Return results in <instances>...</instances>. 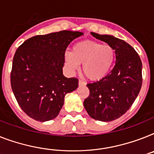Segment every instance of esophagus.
Wrapping results in <instances>:
<instances>
[{"instance_id": "1", "label": "esophagus", "mask_w": 154, "mask_h": 154, "mask_svg": "<svg viewBox=\"0 0 154 154\" xmlns=\"http://www.w3.org/2000/svg\"><path fill=\"white\" fill-rule=\"evenodd\" d=\"M79 84L80 86H86V83L84 81H82V80H79Z\"/></svg>"}]
</instances>
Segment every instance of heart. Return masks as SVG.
<instances>
[{
    "mask_svg": "<svg viewBox=\"0 0 154 154\" xmlns=\"http://www.w3.org/2000/svg\"><path fill=\"white\" fill-rule=\"evenodd\" d=\"M114 59L112 47L91 40L79 42L73 45L72 51L63 53V60L69 73H74L82 63L83 73L94 81L101 80L107 75Z\"/></svg>",
    "mask_w": 154,
    "mask_h": 154,
    "instance_id": "heart-1",
    "label": "heart"
}]
</instances>
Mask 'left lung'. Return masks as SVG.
<instances>
[{
	"mask_svg": "<svg viewBox=\"0 0 154 154\" xmlns=\"http://www.w3.org/2000/svg\"><path fill=\"white\" fill-rule=\"evenodd\" d=\"M115 50L113 69L102 79L88 83L90 95L83 105L91 118L102 122L115 120L130 109L142 87L143 64L128 43L110 34L91 32Z\"/></svg>",
	"mask_w": 154,
	"mask_h": 154,
	"instance_id": "8db88e82",
	"label": "left lung"
}]
</instances>
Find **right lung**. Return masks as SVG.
Returning a JSON list of instances; mask_svg holds the SVG:
<instances>
[{
	"mask_svg": "<svg viewBox=\"0 0 154 154\" xmlns=\"http://www.w3.org/2000/svg\"><path fill=\"white\" fill-rule=\"evenodd\" d=\"M81 31L61 30L27 39L16 51L12 60L11 86L23 111L40 122L59 114L68 93L79 86L76 78L63 74V53Z\"/></svg>",
	"mask_w": 154,
	"mask_h": 154,
	"instance_id": "add662e5",
	"label": "right lung"
}]
</instances>
